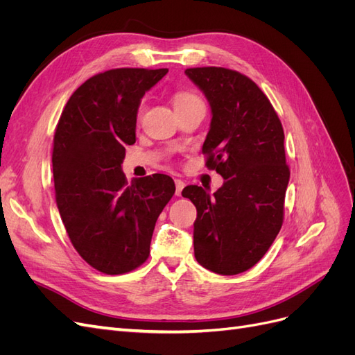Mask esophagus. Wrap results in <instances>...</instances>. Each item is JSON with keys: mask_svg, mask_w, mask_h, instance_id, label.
<instances>
[{"mask_svg": "<svg viewBox=\"0 0 355 355\" xmlns=\"http://www.w3.org/2000/svg\"><path fill=\"white\" fill-rule=\"evenodd\" d=\"M175 185H176V196L179 197L182 194V189L185 188V182L180 180V179H176L175 180Z\"/></svg>", "mask_w": 355, "mask_h": 355, "instance_id": "esophagus-1", "label": "esophagus"}]
</instances>
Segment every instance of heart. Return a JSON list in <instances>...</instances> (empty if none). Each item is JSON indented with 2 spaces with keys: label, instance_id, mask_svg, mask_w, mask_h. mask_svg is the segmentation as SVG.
I'll return each mask as SVG.
<instances>
[{
  "label": "heart",
  "instance_id": "b5f03b06",
  "mask_svg": "<svg viewBox=\"0 0 355 355\" xmlns=\"http://www.w3.org/2000/svg\"><path fill=\"white\" fill-rule=\"evenodd\" d=\"M197 101H201L197 94L194 93H189V92H179L176 96H175V108L179 110L182 108V106H185L191 102H197ZM142 112H144V103L139 106V111H137V118L142 116Z\"/></svg>",
  "mask_w": 355,
  "mask_h": 355
}]
</instances>
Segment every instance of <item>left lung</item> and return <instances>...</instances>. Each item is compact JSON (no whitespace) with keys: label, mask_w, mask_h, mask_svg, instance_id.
Wrapping results in <instances>:
<instances>
[{"label":"left lung","mask_w":355,"mask_h":355,"mask_svg":"<svg viewBox=\"0 0 355 355\" xmlns=\"http://www.w3.org/2000/svg\"><path fill=\"white\" fill-rule=\"evenodd\" d=\"M185 73L210 103L202 154L225 180L213 196L197 185L182 191L197 207L194 254L206 270L235 275L259 262L282 230L290 178L283 125L245 75L216 67Z\"/></svg>","instance_id":"obj_1"}]
</instances>
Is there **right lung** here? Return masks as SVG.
Here are the masks:
<instances>
[{
  "mask_svg": "<svg viewBox=\"0 0 355 355\" xmlns=\"http://www.w3.org/2000/svg\"><path fill=\"white\" fill-rule=\"evenodd\" d=\"M167 68H118L94 75L72 93L53 141V178L60 218L75 250L94 270L125 274L149 256L155 222L175 182L155 173L128 184L121 164L136 142L145 92Z\"/></svg>",
  "mask_w": 355,
  "mask_h": 355,
  "instance_id": "add662e5",
  "label": "right lung"
}]
</instances>
